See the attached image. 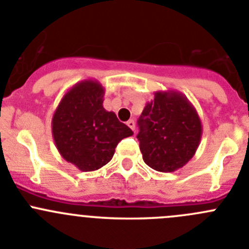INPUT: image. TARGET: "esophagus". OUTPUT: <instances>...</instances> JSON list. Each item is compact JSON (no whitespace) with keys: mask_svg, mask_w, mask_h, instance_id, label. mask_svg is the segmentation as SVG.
Returning a JSON list of instances; mask_svg holds the SVG:
<instances>
[{"mask_svg":"<svg viewBox=\"0 0 249 249\" xmlns=\"http://www.w3.org/2000/svg\"><path fill=\"white\" fill-rule=\"evenodd\" d=\"M126 125L132 130V131L135 132V122H134V120H129V122L126 123Z\"/></svg>","mask_w":249,"mask_h":249,"instance_id":"obj_1","label":"esophagus"}]
</instances>
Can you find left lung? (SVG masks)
I'll return each instance as SVG.
<instances>
[{
	"mask_svg": "<svg viewBox=\"0 0 249 249\" xmlns=\"http://www.w3.org/2000/svg\"><path fill=\"white\" fill-rule=\"evenodd\" d=\"M143 162L155 171L174 172L188 163L200 143L201 120L189 99L177 90H157L138 122Z\"/></svg>",
	"mask_w": 249,
	"mask_h": 249,
	"instance_id": "1",
	"label": "left lung"
}]
</instances>
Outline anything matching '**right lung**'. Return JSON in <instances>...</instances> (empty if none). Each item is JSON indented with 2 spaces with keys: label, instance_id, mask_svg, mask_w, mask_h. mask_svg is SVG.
Wrapping results in <instances>:
<instances>
[{
  "label": "right lung",
  "instance_id": "obj_1",
  "mask_svg": "<svg viewBox=\"0 0 249 249\" xmlns=\"http://www.w3.org/2000/svg\"><path fill=\"white\" fill-rule=\"evenodd\" d=\"M104 88L97 80H83L62 97L51 119L57 151L80 171H97L114 156L118 142L134 132L103 108Z\"/></svg>",
  "mask_w": 249,
  "mask_h": 249
}]
</instances>
